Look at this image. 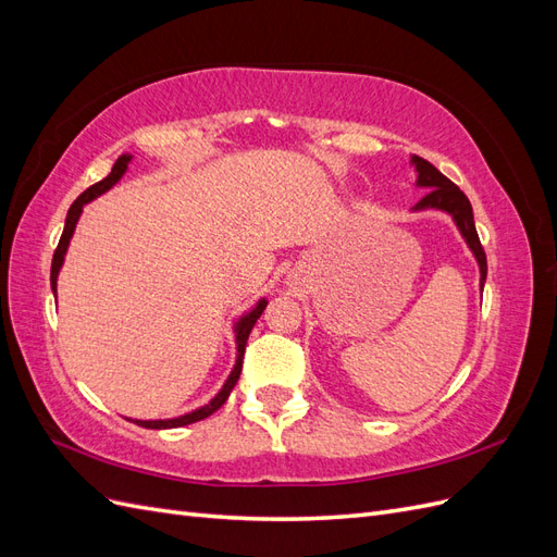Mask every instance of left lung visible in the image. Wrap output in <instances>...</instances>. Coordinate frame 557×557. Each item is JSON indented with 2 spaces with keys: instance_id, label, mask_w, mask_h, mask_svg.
Instances as JSON below:
<instances>
[{
  "instance_id": "left-lung-1",
  "label": "left lung",
  "mask_w": 557,
  "mask_h": 557,
  "mask_svg": "<svg viewBox=\"0 0 557 557\" xmlns=\"http://www.w3.org/2000/svg\"><path fill=\"white\" fill-rule=\"evenodd\" d=\"M411 164L416 170V185L418 188H425L428 195L418 201V205L411 211H442L448 213L453 218L455 227L462 234V239L467 244V248L471 250V256L476 258L479 264V288L483 290L485 285V276H487V262H485V252L483 246L479 242L476 234V225H474V211H471L469 199L465 197V193L455 185L453 181H448L434 164H430L428 160L411 156Z\"/></svg>"
}]
</instances>
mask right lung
I'll return each mask as SVG.
<instances>
[{
    "label": "right lung",
    "instance_id": "obj_1",
    "mask_svg": "<svg viewBox=\"0 0 557 557\" xmlns=\"http://www.w3.org/2000/svg\"><path fill=\"white\" fill-rule=\"evenodd\" d=\"M129 162H132V156H129V153H123L121 158L115 160L111 174H109L107 178L99 181V183L90 185V188H88L86 193H83V195L74 201V205L70 207V211H66L64 232H62L60 244H58V248H55L53 264H50V288H53V295H55V297H58V276H60V269H62V264H64L66 250H70V242H72V237H74V230H76V225H78V218H81V213H83V207H86L88 201L97 199L99 195L109 193V190L113 188V185L125 176ZM264 309H267V299H264V297H260V299L256 301V307H250L246 313H242V315L237 318V323L232 325V332H234V344H237V360H234L232 372H230V376L225 379V383H223L221 391H218V393H215V395L205 404V407L193 409V411L183 413V416H176V418H164V420H162V418H160V420H139V418H127V420H132V423H137V425H141V428H148V430H172V428H183V425L197 423V420H205V418H209L213 411L221 409L223 404L227 401L230 393L234 391V385H237V381H239L242 364H244V350H246V342H248V334H250V330H252V327H256L258 318L262 315V311H264Z\"/></svg>",
    "mask_w": 557,
    "mask_h": 557
}]
</instances>
